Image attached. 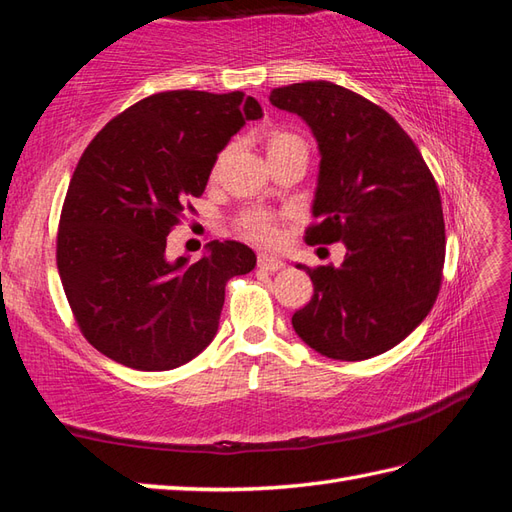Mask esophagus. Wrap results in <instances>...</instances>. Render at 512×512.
I'll return each mask as SVG.
<instances>
[{
  "mask_svg": "<svg viewBox=\"0 0 512 512\" xmlns=\"http://www.w3.org/2000/svg\"><path fill=\"white\" fill-rule=\"evenodd\" d=\"M258 267L263 271H278V269L285 267V263H282L280 258L271 256V254H260L258 256Z\"/></svg>",
  "mask_w": 512,
  "mask_h": 512,
  "instance_id": "esophagus-1",
  "label": "esophagus"
}]
</instances>
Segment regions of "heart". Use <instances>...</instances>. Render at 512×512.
<instances>
[{"label":"heart","mask_w":512,"mask_h":512,"mask_svg":"<svg viewBox=\"0 0 512 512\" xmlns=\"http://www.w3.org/2000/svg\"><path fill=\"white\" fill-rule=\"evenodd\" d=\"M287 149H304V144L291 133L278 131V133L269 135V153H278V151H287ZM243 227H245V232L254 238V241H260V243H274L278 238L276 223L265 212L245 214Z\"/></svg>","instance_id":"obj_1"}]
</instances>
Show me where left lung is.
<instances>
[{"instance_id":"obj_1","label":"left lung","mask_w":512,"mask_h":512,"mask_svg":"<svg viewBox=\"0 0 512 512\" xmlns=\"http://www.w3.org/2000/svg\"><path fill=\"white\" fill-rule=\"evenodd\" d=\"M311 129L320 170L309 245L344 243L342 267L309 269L313 298L293 331L324 357L361 361L401 344L436 302L445 221L434 177L401 124L363 96L328 81L269 94Z\"/></svg>"}]
</instances>
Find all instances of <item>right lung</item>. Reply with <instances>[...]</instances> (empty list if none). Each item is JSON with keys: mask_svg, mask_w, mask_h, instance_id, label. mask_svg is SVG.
Instances as JSON below:
<instances>
[{"mask_svg": "<svg viewBox=\"0 0 512 512\" xmlns=\"http://www.w3.org/2000/svg\"><path fill=\"white\" fill-rule=\"evenodd\" d=\"M263 118L243 92H164L135 102L78 162L63 203L56 265L87 342L122 366H184L219 331L225 282L256 254L212 241L190 265L166 256V236L201 197L232 135Z\"/></svg>", "mask_w": 512, "mask_h": 512, "instance_id": "obj_1", "label": "right lung"}]
</instances>
